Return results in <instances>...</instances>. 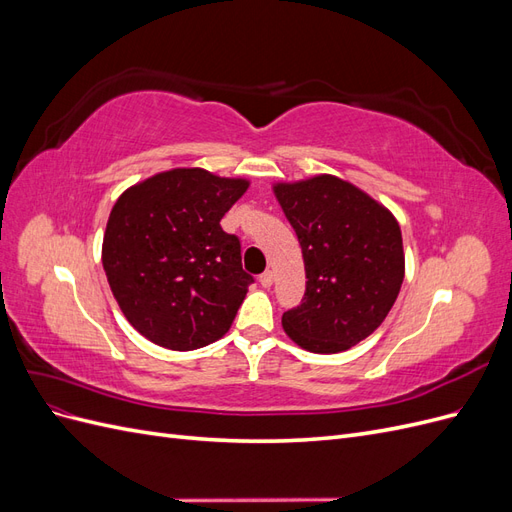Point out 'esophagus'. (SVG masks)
<instances>
[{
  "label": "esophagus",
  "instance_id": "1",
  "mask_svg": "<svg viewBox=\"0 0 512 512\" xmlns=\"http://www.w3.org/2000/svg\"><path fill=\"white\" fill-rule=\"evenodd\" d=\"M258 282L262 284V288H271L273 282H275V273L273 271H265V273L258 277Z\"/></svg>",
  "mask_w": 512,
  "mask_h": 512
}]
</instances>
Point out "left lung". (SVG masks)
Wrapping results in <instances>:
<instances>
[{
	"instance_id": "left-lung-1",
	"label": "left lung",
	"mask_w": 512,
	"mask_h": 512,
	"mask_svg": "<svg viewBox=\"0 0 512 512\" xmlns=\"http://www.w3.org/2000/svg\"><path fill=\"white\" fill-rule=\"evenodd\" d=\"M305 262V297L282 316L309 352L333 354L374 333L404 282V243L389 209L333 175L277 183Z\"/></svg>"
}]
</instances>
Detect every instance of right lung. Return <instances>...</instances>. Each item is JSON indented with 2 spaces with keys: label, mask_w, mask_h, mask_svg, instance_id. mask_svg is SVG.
<instances>
[{
  "label": "right lung",
  "mask_w": 512,
  "mask_h": 512,
  "mask_svg": "<svg viewBox=\"0 0 512 512\" xmlns=\"http://www.w3.org/2000/svg\"><path fill=\"white\" fill-rule=\"evenodd\" d=\"M247 185L175 168L117 198L102 265L123 316L149 342L196 350L230 329L254 277L243 271L239 237L220 220Z\"/></svg>",
  "instance_id": "add662e5"
}]
</instances>
